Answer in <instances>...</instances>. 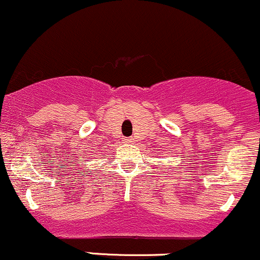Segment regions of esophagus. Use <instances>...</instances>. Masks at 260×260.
<instances>
[{
  "instance_id": "34e87169",
  "label": "esophagus",
  "mask_w": 260,
  "mask_h": 260,
  "mask_svg": "<svg viewBox=\"0 0 260 260\" xmlns=\"http://www.w3.org/2000/svg\"><path fill=\"white\" fill-rule=\"evenodd\" d=\"M123 142L124 143H132L133 139L132 138H123Z\"/></svg>"
}]
</instances>
